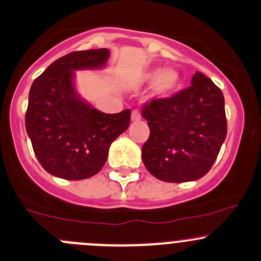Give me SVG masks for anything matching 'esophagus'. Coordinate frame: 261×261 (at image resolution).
Returning a JSON list of instances; mask_svg holds the SVG:
<instances>
[{
	"label": "esophagus",
	"mask_w": 261,
	"mask_h": 261,
	"mask_svg": "<svg viewBox=\"0 0 261 261\" xmlns=\"http://www.w3.org/2000/svg\"><path fill=\"white\" fill-rule=\"evenodd\" d=\"M141 118V115L140 112H139L138 110H134L133 112H131V120L133 121H139Z\"/></svg>",
	"instance_id": "obj_1"
}]
</instances>
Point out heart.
Here are the masks:
<instances>
[{"label": "heart", "mask_w": 261, "mask_h": 261, "mask_svg": "<svg viewBox=\"0 0 261 261\" xmlns=\"http://www.w3.org/2000/svg\"><path fill=\"white\" fill-rule=\"evenodd\" d=\"M145 80L154 83V94L161 98L169 97L179 85V75L174 70H150L146 72Z\"/></svg>", "instance_id": "obj_1"}]
</instances>
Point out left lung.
I'll use <instances>...</instances> for the list:
<instances>
[{
  "label": "left lung",
  "mask_w": 261,
  "mask_h": 261,
  "mask_svg": "<svg viewBox=\"0 0 261 261\" xmlns=\"http://www.w3.org/2000/svg\"><path fill=\"white\" fill-rule=\"evenodd\" d=\"M141 115L150 128L141 155L154 177L179 184L208 173L227 136L223 93L209 77L196 72L189 88L151 99Z\"/></svg>",
  "instance_id": "8db88e82"
}]
</instances>
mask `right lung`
I'll return each mask as SVG.
<instances>
[{
  "mask_svg": "<svg viewBox=\"0 0 261 261\" xmlns=\"http://www.w3.org/2000/svg\"><path fill=\"white\" fill-rule=\"evenodd\" d=\"M108 57L107 48L71 52L33 82L25 127L35 156L53 176L72 181L94 176L112 141L130 125V110L103 113L75 90V70L102 69Z\"/></svg>",
  "mask_w": 261,
  "mask_h": 261,
  "instance_id": "obj_1",
  "label": "right lung"
}]
</instances>
